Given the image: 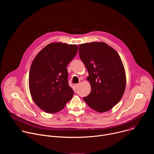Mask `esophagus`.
I'll return each instance as SVG.
<instances>
[{
  "label": "esophagus",
  "mask_w": 154,
  "mask_h": 154,
  "mask_svg": "<svg viewBox=\"0 0 154 154\" xmlns=\"http://www.w3.org/2000/svg\"><path fill=\"white\" fill-rule=\"evenodd\" d=\"M74 88H75V89H77V88H78V86H79V84H77H77H74Z\"/></svg>",
  "instance_id": "obj_1"
}]
</instances>
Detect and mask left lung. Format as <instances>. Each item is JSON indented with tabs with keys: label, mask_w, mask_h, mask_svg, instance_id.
Returning <instances> with one entry per match:
<instances>
[{
	"label": "left lung",
	"mask_w": 154,
	"mask_h": 154,
	"mask_svg": "<svg viewBox=\"0 0 154 154\" xmlns=\"http://www.w3.org/2000/svg\"><path fill=\"white\" fill-rule=\"evenodd\" d=\"M79 56L86 66L91 90L83 100L94 110L103 113L111 109L122 98L126 75L118 52L103 42L79 45Z\"/></svg>",
	"instance_id": "1"
}]
</instances>
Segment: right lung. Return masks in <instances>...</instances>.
Instances as JSON below:
<instances>
[{
  "label": "right lung",
  "mask_w": 154,
  "mask_h": 154,
  "mask_svg": "<svg viewBox=\"0 0 154 154\" xmlns=\"http://www.w3.org/2000/svg\"><path fill=\"white\" fill-rule=\"evenodd\" d=\"M78 51L75 45L52 42L34 58L29 72V85L36 105L48 113H55L72 97L68 83L67 66Z\"/></svg>",
  "instance_id": "right-lung-1"
}]
</instances>
